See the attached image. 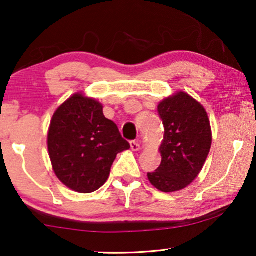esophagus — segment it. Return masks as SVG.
Instances as JSON below:
<instances>
[{
  "instance_id": "34e87169",
  "label": "esophagus",
  "mask_w": 256,
  "mask_h": 256,
  "mask_svg": "<svg viewBox=\"0 0 256 256\" xmlns=\"http://www.w3.org/2000/svg\"><path fill=\"white\" fill-rule=\"evenodd\" d=\"M130 148H132V151H138L140 150L138 140H132V142H130Z\"/></svg>"
}]
</instances>
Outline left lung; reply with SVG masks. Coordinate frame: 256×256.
I'll use <instances>...</instances> for the list:
<instances>
[{"mask_svg":"<svg viewBox=\"0 0 256 256\" xmlns=\"http://www.w3.org/2000/svg\"><path fill=\"white\" fill-rule=\"evenodd\" d=\"M164 124L162 162L148 179L160 192L181 190L192 182L208 157L212 135L204 107L180 91L158 105Z\"/></svg>","mask_w":256,"mask_h":256,"instance_id":"obj_1","label":"left lung"}]
</instances>
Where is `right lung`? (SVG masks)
<instances>
[{
    "label": "right lung",
    "mask_w": 256,
    "mask_h": 256,
    "mask_svg": "<svg viewBox=\"0 0 256 256\" xmlns=\"http://www.w3.org/2000/svg\"><path fill=\"white\" fill-rule=\"evenodd\" d=\"M47 146L58 180L70 190L92 192L110 176L116 154L130 146L106 119L96 99L75 94L55 110Z\"/></svg>",
    "instance_id": "add662e5"
}]
</instances>
